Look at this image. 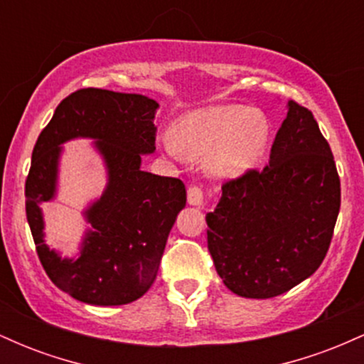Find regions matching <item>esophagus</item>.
Here are the masks:
<instances>
[{"label": "esophagus", "instance_id": "1", "mask_svg": "<svg viewBox=\"0 0 364 364\" xmlns=\"http://www.w3.org/2000/svg\"><path fill=\"white\" fill-rule=\"evenodd\" d=\"M186 198H188V203H190V205L202 207L203 205V190L200 186H196V185L190 186V188H188Z\"/></svg>", "mask_w": 364, "mask_h": 364}]
</instances>
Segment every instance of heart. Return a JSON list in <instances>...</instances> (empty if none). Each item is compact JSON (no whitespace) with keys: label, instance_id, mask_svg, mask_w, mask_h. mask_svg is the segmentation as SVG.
Returning <instances> with one entry per match:
<instances>
[{"label":"heart","instance_id":"1","mask_svg":"<svg viewBox=\"0 0 364 364\" xmlns=\"http://www.w3.org/2000/svg\"><path fill=\"white\" fill-rule=\"evenodd\" d=\"M269 119L243 104L195 109L178 121L173 135L161 139L169 157L205 159L214 176L235 178L252 169L269 145Z\"/></svg>","mask_w":364,"mask_h":364}]
</instances>
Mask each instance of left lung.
Listing matches in <instances>:
<instances>
[{
    "instance_id": "8db88e82",
    "label": "left lung",
    "mask_w": 364,
    "mask_h": 364,
    "mask_svg": "<svg viewBox=\"0 0 364 364\" xmlns=\"http://www.w3.org/2000/svg\"><path fill=\"white\" fill-rule=\"evenodd\" d=\"M341 208V179L311 111L287 102L269 166L223 185L207 214V245L225 287L267 299L323 262Z\"/></svg>"
}]
</instances>
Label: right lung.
I'll return each mask as SVG.
<instances>
[{"instance_id": "right-lung-1", "label": "right lung", "mask_w": 364, "mask_h": 364, "mask_svg": "<svg viewBox=\"0 0 364 364\" xmlns=\"http://www.w3.org/2000/svg\"><path fill=\"white\" fill-rule=\"evenodd\" d=\"M159 104L140 94L82 89L63 99L32 152L25 181V210L46 274L82 303L118 306L141 298L157 277L169 231L186 190L181 179L140 169L141 156L156 150ZM94 138L108 169L102 198L86 211L91 229L81 257L61 259L43 243L38 203L55 194L59 145Z\"/></svg>"}]
</instances>
